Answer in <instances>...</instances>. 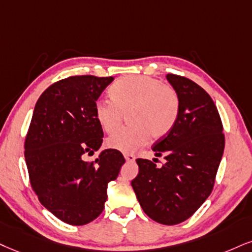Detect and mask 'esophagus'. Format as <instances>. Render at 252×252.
Wrapping results in <instances>:
<instances>
[{
  "label": "esophagus",
  "instance_id": "1",
  "mask_svg": "<svg viewBox=\"0 0 252 252\" xmlns=\"http://www.w3.org/2000/svg\"><path fill=\"white\" fill-rule=\"evenodd\" d=\"M124 157H125V160L127 161V162H133V161L135 160V157L133 154L126 153V154H124Z\"/></svg>",
  "mask_w": 252,
  "mask_h": 252
}]
</instances>
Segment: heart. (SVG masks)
Wrapping results in <instances>:
<instances>
[{"label": "heart", "mask_w": 252, "mask_h": 252, "mask_svg": "<svg viewBox=\"0 0 252 252\" xmlns=\"http://www.w3.org/2000/svg\"><path fill=\"white\" fill-rule=\"evenodd\" d=\"M112 99L95 101L94 113L101 128L114 133L127 114L128 127L107 139L110 148L132 153L148 139L163 138L172 131L180 113L179 93L173 86L145 76H126L110 90Z\"/></svg>", "instance_id": "obj_1"}]
</instances>
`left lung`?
<instances>
[{
    "mask_svg": "<svg viewBox=\"0 0 252 252\" xmlns=\"http://www.w3.org/2000/svg\"><path fill=\"white\" fill-rule=\"evenodd\" d=\"M180 97V113L168 134L152 147L166 162L136 159L138 176L132 187L146 215L166 225L188 220L213 190L224 134L212 97L192 80L167 74Z\"/></svg>",
    "mask_w": 252,
    "mask_h": 252,
    "instance_id": "left-lung-1",
    "label": "left lung"
}]
</instances>
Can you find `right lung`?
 Here are the masks:
<instances>
[{"instance_id":"add662e5","label":"right lung","mask_w":252,"mask_h":252,"mask_svg":"<svg viewBox=\"0 0 252 252\" xmlns=\"http://www.w3.org/2000/svg\"><path fill=\"white\" fill-rule=\"evenodd\" d=\"M113 77L72 76L49 86L36 102L24 157L31 187L40 203L67 224L84 225L104 210L107 185L118 178L125 158L105 150L94 105Z\"/></svg>"}]
</instances>
